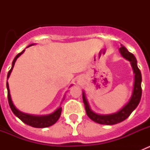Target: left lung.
I'll return each mask as SVG.
<instances>
[{
    "mask_svg": "<svg viewBox=\"0 0 150 150\" xmlns=\"http://www.w3.org/2000/svg\"><path fill=\"white\" fill-rule=\"evenodd\" d=\"M120 52L123 58L131 62L132 67L133 68V71L134 73V88L132 95L129 101L127 103L125 106L122 108L120 111L109 115H99L90 109L88 103L87 101L86 96H85L84 91L83 92V100L85 105L86 112L88 117L91 120L101 125H115L120 123L121 122L126 120L127 118L131 115L132 112L136 109V107L139 104L142 95V88H141V81H142V76L140 73V69L138 68L137 64V59L134 55L129 52L125 47L122 46L120 47Z\"/></svg>",
    "mask_w": 150,
    "mask_h": 150,
    "instance_id": "1",
    "label": "left lung"
}]
</instances>
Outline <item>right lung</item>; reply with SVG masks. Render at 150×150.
Instances as JSON below:
<instances>
[{"instance_id":"add662e5","label":"right lung","mask_w":150,"mask_h":150,"mask_svg":"<svg viewBox=\"0 0 150 150\" xmlns=\"http://www.w3.org/2000/svg\"><path fill=\"white\" fill-rule=\"evenodd\" d=\"M33 45V44H31ZM30 45V46H31ZM25 50L22 52H21L20 53H18L16 56L15 57V59H13V62L12 63V67L10 69L7 74V79L10 76V74L12 72V70H13V67H14V64H15V62L16 61V59H18V57L20 56L22 53L24 52ZM6 88H7V98H8V102H9V104H10V107L11 108L12 111L18 119H20L24 123L30 126L34 127V128H46V127H50L52 125L55 124L58 120H59V117L61 116V113H62V107H59L54 112L51 113L50 115H46V116H33V115H29L27 113H24V112H21L18 110H17L16 108V107L13 105V101H12L11 96H10V89H9V84L6 82Z\"/></svg>"}]
</instances>
